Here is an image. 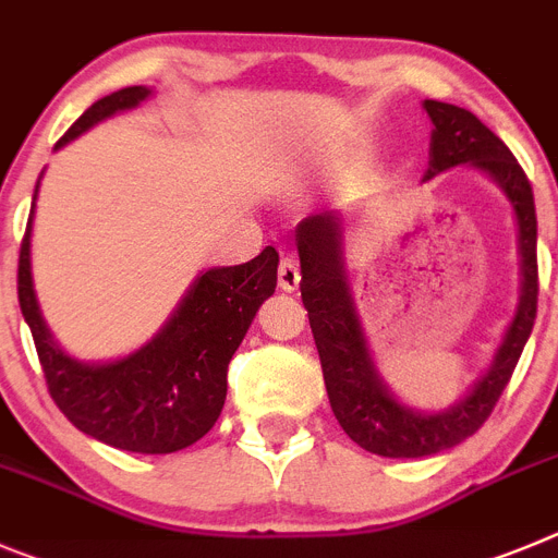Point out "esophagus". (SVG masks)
Segmentation results:
<instances>
[{
	"mask_svg": "<svg viewBox=\"0 0 558 558\" xmlns=\"http://www.w3.org/2000/svg\"><path fill=\"white\" fill-rule=\"evenodd\" d=\"M278 280H280V289H283V291H294L300 286L298 258H294V255H291V253H283V258H280Z\"/></svg>",
	"mask_w": 558,
	"mask_h": 558,
	"instance_id": "esophagus-1",
	"label": "esophagus"
}]
</instances>
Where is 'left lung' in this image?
Listing matches in <instances>:
<instances>
[{
    "mask_svg": "<svg viewBox=\"0 0 558 558\" xmlns=\"http://www.w3.org/2000/svg\"><path fill=\"white\" fill-rule=\"evenodd\" d=\"M430 124V160L425 180L456 167H473L498 185L511 203L517 222V253H520V303L514 319L506 328L492 364L466 391L464 398L441 411H420L405 405L389 391L375 369L355 311L353 291L344 269V219L339 210H325L298 225L300 291L308 308L319 361H323L325 389L330 409L344 434L364 450L386 459H423L456 448L473 436L492 414L504 395L517 361L536 319V208L534 192L498 135L492 133L475 113L459 105L425 99Z\"/></svg>",
    "mask_w": 558,
    "mask_h": 558,
    "instance_id": "1",
    "label": "left lung"
}]
</instances>
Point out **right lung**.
Returning a JSON list of instances; mask_svg holds the SVG:
<instances>
[{"mask_svg":"<svg viewBox=\"0 0 558 558\" xmlns=\"http://www.w3.org/2000/svg\"><path fill=\"white\" fill-rule=\"evenodd\" d=\"M153 97L130 85L97 99L54 149L113 113ZM44 174V172H41ZM33 208L19 253V305L29 325L54 405L83 434L130 453H174L203 439L228 398V364L253 325L260 303L278 286V253L267 247L239 267H214L194 278L167 325L135 353L117 361H80L60 348L41 316L33 286Z\"/></svg>","mask_w":558,"mask_h":558,"instance_id":"add662e5","label":"right lung"}]
</instances>
